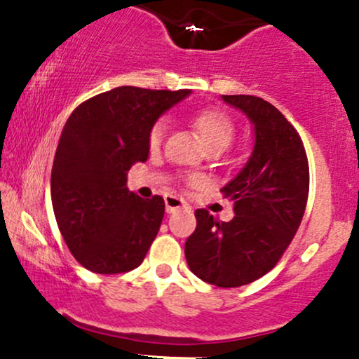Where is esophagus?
<instances>
[{
	"label": "esophagus",
	"mask_w": 359,
	"mask_h": 359,
	"mask_svg": "<svg viewBox=\"0 0 359 359\" xmlns=\"http://www.w3.org/2000/svg\"><path fill=\"white\" fill-rule=\"evenodd\" d=\"M165 208L167 212H175L179 209H189V204L185 203L182 197H177V196H167L165 197Z\"/></svg>",
	"instance_id": "obj_1"
}]
</instances>
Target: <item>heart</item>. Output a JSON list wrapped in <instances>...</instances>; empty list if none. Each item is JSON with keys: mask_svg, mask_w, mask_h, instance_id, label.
<instances>
[{"mask_svg": "<svg viewBox=\"0 0 359 359\" xmlns=\"http://www.w3.org/2000/svg\"><path fill=\"white\" fill-rule=\"evenodd\" d=\"M194 130L199 133L201 142L205 150H226L229 143H231L234 135V125L231 118L219 109H203L196 113L191 118ZM165 123L158 121L155 123L154 128L150 130V137L148 143L151 148H156L162 143L163 135H165Z\"/></svg>", "mask_w": 359, "mask_h": 359, "instance_id": "obj_1", "label": "heart"}]
</instances>
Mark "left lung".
<instances>
[{
    "label": "left lung",
    "mask_w": 359,
    "mask_h": 359,
    "mask_svg": "<svg viewBox=\"0 0 359 359\" xmlns=\"http://www.w3.org/2000/svg\"><path fill=\"white\" fill-rule=\"evenodd\" d=\"M221 100L253 125V151L221 189L233 201L234 217L217 221L197 209L185 258L201 280L229 288L263 277L294 240L307 204L309 163L299 133L273 104L246 94Z\"/></svg>",
    "instance_id": "1"
}]
</instances>
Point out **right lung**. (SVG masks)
Instances as JSON below:
<instances>
[{"label":"right lung","mask_w":359,"mask_h":359,"mask_svg":"<svg viewBox=\"0 0 359 359\" xmlns=\"http://www.w3.org/2000/svg\"><path fill=\"white\" fill-rule=\"evenodd\" d=\"M191 93L121 86L82 102L69 116L53 158L50 194L62 236L84 269L113 275L142 265L165 203L128 191V170L147 162L156 119Z\"/></svg>","instance_id":"right-lung-1"}]
</instances>
